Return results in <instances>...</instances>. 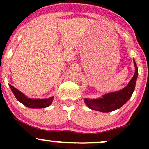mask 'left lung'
<instances>
[{"instance_id":"left-lung-1","label":"left lung","mask_w":149,"mask_h":149,"mask_svg":"<svg viewBox=\"0 0 149 149\" xmlns=\"http://www.w3.org/2000/svg\"><path fill=\"white\" fill-rule=\"evenodd\" d=\"M135 66V73L130 81L128 85L121 90L107 93L102 97L97 99L85 98L84 101L89 109L102 113H109L119 109L125 104L131 97L135 89L136 79H137L138 71L135 60H134Z\"/></svg>"}]
</instances>
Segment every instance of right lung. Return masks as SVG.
I'll use <instances>...</instances> for the list:
<instances>
[{"mask_svg":"<svg viewBox=\"0 0 149 149\" xmlns=\"http://www.w3.org/2000/svg\"><path fill=\"white\" fill-rule=\"evenodd\" d=\"M9 87L11 88L12 92L13 93L16 99L23 104L24 106L31 109H41V108H45L49 106L54 100V96H52L49 98L46 99H32L26 97L23 93L18 90L17 89L12 86L9 84Z\"/></svg>","mask_w":149,"mask_h":149,"instance_id":"1","label":"right lung"}]
</instances>
